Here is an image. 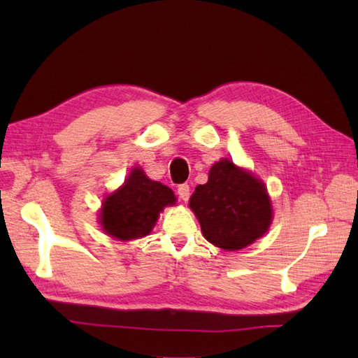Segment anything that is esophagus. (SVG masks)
Returning a JSON list of instances; mask_svg holds the SVG:
<instances>
[{
	"instance_id": "esophagus-1",
	"label": "esophagus",
	"mask_w": 358,
	"mask_h": 358,
	"mask_svg": "<svg viewBox=\"0 0 358 358\" xmlns=\"http://www.w3.org/2000/svg\"><path fill=\"white\" fill-rule=\"evenodd\" d=\"M177 194H178V196H180L181 200L187 201L189 196H191V189H189V185H187V183L180 185L178 189H177Z\"/></svg>"
}]
</instances>
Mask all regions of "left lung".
<instances>
[{
	"instance_id": "left-lung-1",
	"label": "left lung",
	"mask_w": 358,
	"mask_h": 358,
	"mask_svg": "<svg viewBox=\"0 0 358 358\" xmlns=\"http://www.w3.org/2000/svg\"><path fill=\"white\" fill-rule=\"evenodd\" d=\"M189 206L204 238L226 250L246 248L272 222L264 185L226 158L210 167L208 183L195 187Z\"/></svg>"
}]
</instances>
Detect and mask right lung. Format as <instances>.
I'll return each mask as SVG.
<instances>
[{
    "label": "right lung",
    "instance_id": "right-lung-1",
    "mask_svg": "<svg viewBox=\"0 0 358 358\" xmlns=\"http://www.w3.org/2000/svg\"><path fill=\"white\" fill-rule=\"evenodd\" d=\"M173 203L175 195L169 187L149 180L135 167L124 186L104 200L101 226L118 240L140 238L152 231L163 208Z\"/></svg>",
    "mask_w": 358,
    "mask_h": 358
}]
</instances>
